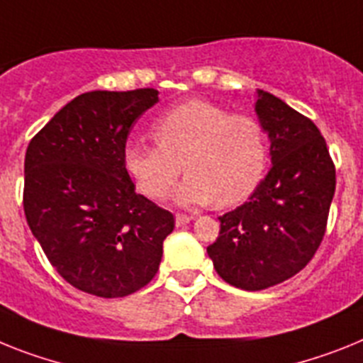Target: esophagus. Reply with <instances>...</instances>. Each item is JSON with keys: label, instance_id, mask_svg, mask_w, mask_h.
<instances>
[{"label": "esophagus", "instance_id": "1", "mask_svg": "<svg viewBox=\"0 0 363 363\" xmlns=\"http://www.w3.org/2000/svg\"><path fill=\"white\" fill-rule=\"evenodd\" d=\"M191 216H188V214H177L175 216V223H177V227H182V225H186V223H190L191 221Z\"/></svg>", "mask_w": 363, "mask_h": 363}]
</instances>
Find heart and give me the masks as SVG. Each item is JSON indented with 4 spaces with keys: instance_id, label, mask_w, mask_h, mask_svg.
<instances>
[{
    "instance_id": "1",
    "label": "heart",
    "mask_w": 363,
    "mask_h": 363,
    "mask_svg": "<svg viewBox=\"0 0 363 363\" xmlns=\"http://www.w3.org/2000/svg\"><path fill=\"white\" fill-rule=\"evenodd\" d=\"M157 145L129 144L123 166L142 194L164 199L181 175L175 191L182 206H230L247 199L267 167V135L249 114H230L203 99H190L164 112L151 125Z\"/></svg>"
}]
</instances>
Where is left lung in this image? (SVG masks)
<instances>
[{"instance_id":"obj_1","label":"left lung","mask_w":363,"mask_h":363,"mask_svg":"<svg viewBox=\"0 0 363 363\" xmlns=\"http://www.w3.org/2000/svg\"><path fill=\"white\" fill-rule=\"evenodd\" d=\"M255 111L273 166L249 201L219 216V236L206 247L218 275L247 291L280 284L312 260L336 190V167L312 120L264 90Z\"/></svg>"}]
</instances>
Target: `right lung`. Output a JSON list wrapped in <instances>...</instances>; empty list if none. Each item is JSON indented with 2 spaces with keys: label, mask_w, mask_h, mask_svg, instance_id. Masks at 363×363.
Listing matches in <instances>:
<instances>
[{
  "label": "right lung",
  "mask_w": 363,
  "mask_h": 363,
  "mask_svg": "<svg viewBox=\"0 0 363 363\" xmlns=\"http://www.w3.org/2000/svg\"><path fill=\"white\" fill-rule=\"evenodd\" d=\"M157 101L155 88L81 94L29 142L27 223L51 266L77 290L114 299L157 275L175 219L136 194L123 166L133 123Z\"/></svg>",
  "instance_id": "obj_1"
}]
</instances>
